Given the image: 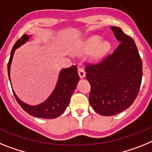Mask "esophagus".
<instances>
[{"label": "esophagus", "instance_id": "1", "mask_svg": "<svg viewBox=\"0 0 152 152\" xmlns=\"http://www.w3.org/2000/svg\"><path fill=\"white\" fill-rule=\"evenodd\" d=\"M78 73H79V76H80V79H83L86 76V72L83 68H79V69H78Z\"/></svg>", "mask_w": 152, "mask_h": 152}]
</instances>
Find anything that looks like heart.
Wrapping results in <instances>:
<instances>
[{
	"instance_id": "obj_1",
	"label": "heart",
	"mask_w": 152,
	"mask_h": 152,
	"mask_svg": "<svg viewBox=\"0 0 152 152\" xmlns=\"http://www.w3.org/2000/svg\"><path fill=\"white\" fill-rule=\"evenodd\" d=\"M111 49V44L109 41L102 40L99 36H92L87 38L80 44L77 53L80 55H84L92 52V60L99 61L103 59Z\"/></svg>"
}]
</instances>
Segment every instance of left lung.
Masks as SVG:
<instances>
[{
    "label": "left lung",
    "instance_id": "obj_1",
    "mask_svg": "<svg viewBox=\"0 0 152 152\" xmlns=\"http://www.w3.org/2000/svg\"><path fill=\"white\" fill-rule=\"evenodd\" d=\"M120 44L98 65L87 66L91 86L89 103L104 116L115 115L131 106L142 83V62L134 41L119 27H111Z\"/></svg>",
    "mask_w": 152,
    "mask_h": 152
}]
</instances>
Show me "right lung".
<instances>
[{
    "label": "right lung",
    "mask_w": 152,
    "mask_h": 152,
    "mask_svg": "<svg viewBox=\"0 0 152 152\" xmlns=\"http://www.w3.org/2000/svg\"><path fill=\"white\" fill-rule=\"evenodd\" d=\"M30 37V35L24 34L16 42L10 53V60L7 64L8 77L10 82V66L15 50L22 45L27 43ZM80 77L77 72V67L72 66L71 67L62 69L60 71L56 86L50 96L44 102L36 105H31L25 103L18 98V96L13 89V92L16 99L21 108L30 115L40 118L51 119L61 115L66 109L69 103L71 96L72 95L77 86Z\"/></svg>",
    "instance_id": "1"
}]
</instances>
